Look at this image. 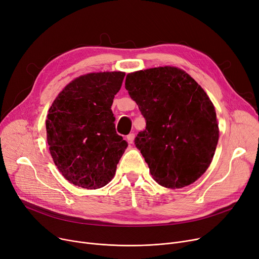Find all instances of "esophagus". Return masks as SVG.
Returning <instances> with one entry per match:
<instances>
[{"label":"esophagus","instance_id":"obj_1","mask_svg":"<svg viewBox=\"0 0 259 259\" xmlns=\"http://www.w3.org/2000/svg\"><path fill=\"white\" fill-rule=\"evenodd\" d=\"M134 139H135L134 133H130V134L127 135V142H128L129 144H132L133 141H134Z\"/></svg>","mask_w":259,"mask_h":259}]
</instances>
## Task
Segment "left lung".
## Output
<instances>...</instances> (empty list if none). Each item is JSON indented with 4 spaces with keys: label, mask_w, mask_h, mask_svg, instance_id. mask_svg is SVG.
Instances as JSON below:
<instances>
[{
    "label": "left lung",
    "mask_w": 259,
    "mask_h": 259,
    "mask_svg": "<svg viewBox=\"0 0 259 259\" xmlns=\"http://www.w3.org/2000/svg\"><path fill=\"white\" fill-rule=\"evenodd\" d=\"M125 88L146 118L134 143L154 181L169 189L193 184L209 168L220 138L208 94L173 66L130 72Z\"/></svg>",
    "instance_id": "8db88e82"
}]
</instances>
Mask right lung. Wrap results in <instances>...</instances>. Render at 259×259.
Listing matches in <instances>:
<instances>
[{"label":"right lung","mask_w":259,"mask_h":259,"mask_svg":"<svg viewBox=\"0 0 259 259\" xmlns=\"http://www.w3.org/2000/svg\"><path fill=\"white\" fill-rule=\"evenodd\" d=\"M125 72L83 74L66 85L48 110L47 143L70 184L100 189L114 178L128 143L115 131L111 110Z\"/></svg>","instance_id":"obj_1"}]
</instances>
